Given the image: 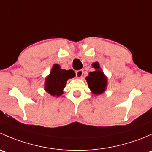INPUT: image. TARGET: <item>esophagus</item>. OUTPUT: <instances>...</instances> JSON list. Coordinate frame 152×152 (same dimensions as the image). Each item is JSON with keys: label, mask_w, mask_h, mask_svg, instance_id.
<instances>
[{"label": "esophagus", "mask_w": 152, "mask_h": 152, "mask_svg": "<svg viewBox=\"0 0 152 152\" xmlns=\"http://www.w3.org/2000/svg\"><path fill=\"white\" fill-rule=\"evenodd\" d=\"M83 73H84V72L82 70H77V71L76 72V77L79 78V79H81V78H82V76H83Z\"/></svg>", "instance_id": "34e87169"}]
</instances>
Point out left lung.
Here are the masks:
<instances>
[{
  "instance_id": "8db88e82",
  "label": "left lung",
  "mask_w": 152,
  "mask_h": 152,
  "mask_svg": "<svg viewBox=\"0 0 152 152\" xmlns=\"http://www.w3.org/2000/svg\"><path fill=\"white\" fill-rule=\"evenodd\" d=\"M96 70L89 73V75L85 78L89 88L93 95H101L104 93L107 87V77L104 72L101 70V67L98 62H93L92 65Z\"/></svg>"
}]
</instances>
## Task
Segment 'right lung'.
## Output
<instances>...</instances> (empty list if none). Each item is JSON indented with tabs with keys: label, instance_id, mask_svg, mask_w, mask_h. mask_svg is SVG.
<instances>
[{
	"label": "right lung",
	"instance_id": "1",
	"mask_svg": "<svg viewBox=\"0 0 152 152\" xmlns=\"http://www.w3.org/2000/svg\"><path fill=\"white\" fill-rule=\"evenodd\" d=\"M75 76L73 70H63L59 64H53L50 73L45 78L44 89L52 96L59 97L64 93L67 81Z\"/></svg>",
	"mask_w": 152,
	"mask_h": 152
}]
</instances>
